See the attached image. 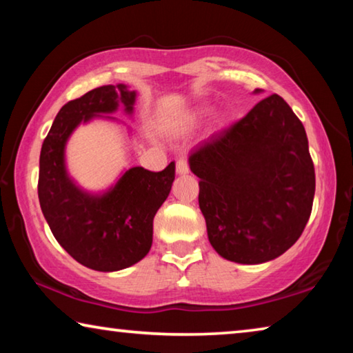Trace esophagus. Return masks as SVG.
Masks as SVG:
<instances>
[{"mask_svg":"<svg viewBox=\"0 0 353 353\" xmlns=\"http://www.w3.org/2000/svg\"><path fill=\"white\" fill-rule=\"evenodd\" d=\"M176 171H177V174H188V172H190V166H188V163H187V160H185V159L177 160V163H176Z\"/></svg>","mask_w":353,"mask_h":353,"instance_id":"esophagus-1","label":"esophagus"}]
</instances>
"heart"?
<instances>
[{"label":"heart","mask_w":353,"mask_h":353,"mask_svg":"<svg viewBox=\"0 0 353 353\" xmlns=\"http://www.w3.org/2000/svg\"><path fill=\"white\" fill-rule=\"evenodd\" d=\"M204 116H205V111L203 108H198V110L192 111V113H190L185 117V121H183V127H192L194 124H198V122L203 119Z\"/></svg>","instance_id":"heart-1"}]
</instances>
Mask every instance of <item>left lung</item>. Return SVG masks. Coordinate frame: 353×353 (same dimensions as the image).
I'll return each instance as SVG.
<instances>
[{
	"label": "left lung",
	"instance_id": "1",
	"mask_svg": "<svg viewBox=\"0 0 353 353\" xmlns=\"http://www.w3.org/2000/svg\"><path fill=\"white\" fill-rule=\"evenodd\" d=\"M188 163L199 177L207 237L221 257L262 264L297 242L311 215L316 174L305 127L283 97H265L199 143Z\"/></svg>",
	"mask_w": 353,
	"mask_h": 353
}]
</instances>
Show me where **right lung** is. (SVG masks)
<instances>
[{
    "instance_id": "add662e5",
    "label": "right lung",
    "mask_w": 353,
    "mask_h": 353,
    "mask_svg": "<svg viewBox=\"0 0 353 353\" xmlns=\"http://www.w3.org/2000/svg\"><path fill=\"white\" fill-rule=\"evenodd\" d=\"M137 91L125 85L92 89L67 102L56 114L39 160V203L54 239L81 265L117 272L137 264L152 247L154 216L174 182L176 165L154 172L124 171L114 185L94 193L81 188L65 166V146L80 124L94 117L116 121L119 108L132 116Z\"/></svg>"
}]
</instances>
